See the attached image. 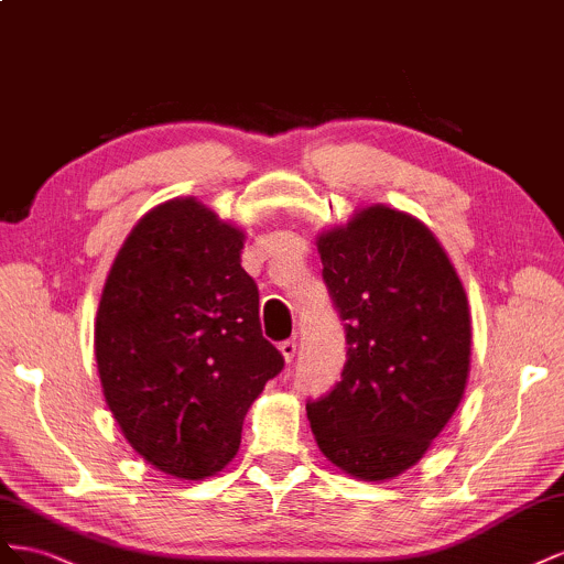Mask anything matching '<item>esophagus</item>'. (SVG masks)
<instances>
[{"label": "esophagus", "instance_id": "34e87169", "mask_svg": "<svg viewBox=\"0 0 564 564\" xmlns=\"http://www.w3.org/2000/svg\"><path fill=\"white\" fill-rule=\"evenodd\" d=\"M279 349H281V354H283L285 364H293V359H295V351H297V343H295V340H285V343H281V345H279Z\"/></svg>", "mask_w": 564, "mask_h": 564}]
</instances>
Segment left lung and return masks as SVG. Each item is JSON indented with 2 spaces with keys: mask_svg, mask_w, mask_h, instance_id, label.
<instances>
[{
  "mask_svg": "<svg viewBox=\"0 0 564 564\" xmlns=\"http://www.w3.org/2000/svg\"><path fill=\"white\" fill-rule=\"evenodd\" d=\"M347 330L343 380L307 404L316 444L364 481L394 479L452 421L470 373L468 295L421 219L361 207L316 236Z\"/></svg>",
  "mask_w": 564,
  "mask_h": 564,
  "instance_id": "1",
  "label": "left lung"
}]
</instances>
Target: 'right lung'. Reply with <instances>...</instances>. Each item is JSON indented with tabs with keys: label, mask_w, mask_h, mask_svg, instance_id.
<instances>
[{
	"label": "right lung",
	"mask_w": 564,
	"mask_h": 564,
	"mask_svg": "<svg viewBox=\"0 0 564 564\" xmlns=\"http://www.w3.org/2000/svg\"><path fill=\"white\" fill-rule=\"evenodd\" d=\"M243 243L200 200L172 198L137 221L104 285L94 354L106 404L134 452L172 477L217 475L283 368Z\"/></svg>",
	"instance_id": "obj_1"
}]
</instances>
